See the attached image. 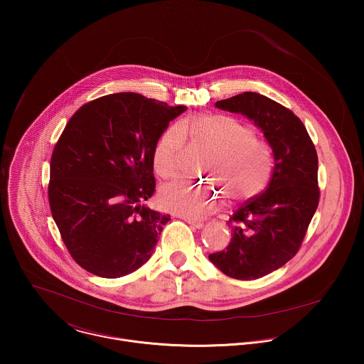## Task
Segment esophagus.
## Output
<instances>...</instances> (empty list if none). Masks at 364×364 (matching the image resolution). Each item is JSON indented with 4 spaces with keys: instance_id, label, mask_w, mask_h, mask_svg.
<instances>
[{
    "instance_id": "34e87169",
    "label": "esophagus",
    "mask_w": 364,
    "mask_h": 364,
    "mask_svg": "<svg viewBox=\"0 0 364 364\" xmlns=\"http://www.w3.org/2000/svg\"><path fill=\"white\" fill-rule=\"evenodd\" d=\"M186 220V223L191 225V227H193V228H203L205 227V223L203 221H200V220H195V218H185Z\"/></svg>"
}]
</instances>
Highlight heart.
Here are the masks:
<instances>
[{"instance_id": "b5f03b06", "label": "heart", "mask_w": 364, "mask_h": 364, "mask_svg": "<svg viewBox=\"0 0 364 364\" xmlns=\"http://www.w3.org/2000/svg\"><path fill=\"white\" fill-rule=\"evenodd\" d=\"M188 136L195 146L210 150L203 173L231 202L252 199L266 188L273 169L269 144L255 137L248 123L228 114H199L182 124H169L154 147L159 176H179ZM159 202L169 211L200 218L220 208V193L213 186L175 182L161 189Z\"/></svg>"}]
</instances>
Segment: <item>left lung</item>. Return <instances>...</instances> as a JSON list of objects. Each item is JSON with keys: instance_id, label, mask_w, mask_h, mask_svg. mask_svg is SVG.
Masks as SVG:
<instances>
[{"instance_id": "obj_1", "label": "left lung", "mask_w": 364, "mask_h": 364, "mask_svg": "<svg viewBox=\"0 0 364 364\" xmlns=\"http://www.w3.org/2000/svg\"><path fill=\"white\" fill-rule=\"evenodd\" d=\"M263 132L274 166L263 193L247 200L227 221L231 242L208 259L238 280L259 279L282 267L300 250L318 208V156L306 126L287 107L257 92L217 101Z\"/></svg>"}]
</instances>
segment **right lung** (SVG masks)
Segmentation results:
<instances>
[{
    "label": "right lung",
    "instance_id": "right-lung-1",
    "mask_svg": "<svg viewBox=\"0 0 364 364\" xmlns=\"http://www.w3.org/2000/svg\"><path fill=\"white\" fill-rule=\"evenodd\" d=\"M186 109L119 92L82 105L65 124L50 159L49 203L82 269L116 279L150 259L171 220L144 205L156 191L154 147Z\"/></svg>",
    "mask_w": 364,
    "mask_h": 364
}]
</instances>
